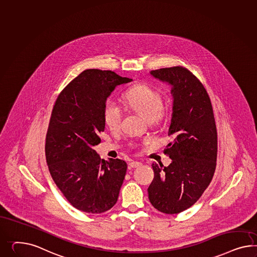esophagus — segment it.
Returning <instances> with one entry per match:
<instances>
[{
    "instance_id": "esophagus-1",
    "label": "esophagus",
    "mask_w": 257,
    "mask_h": 257,
    "mask_svg": "<svg viewBox=\"0 0 257 257\" xmlns=\"http://www.w3.org/2000/svg\"><path fill=\"white\" fill-rule=\"evenodd\" d=\"M141 166V163L140 162H137V161H132L129 163V167H133V168H136V167H139Z\"/></svg>"
}]
</instances>
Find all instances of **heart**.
<instances>
[{
	"instance_id": "1",
	"label": "heart",
	"mask_w": 257,
	"mask_h": 257,
	"mask_svg": "<svg viewBox=\"0 0 257 257\" xmlns=\"http://www.w3.org/2000/svg\"><path fill=\"white\" fill-rule=\"evenodd\" d=\"M122 103L146 118L149 122L157 121L165 111L162 94L144 83L135 84L126 90L122 95ZM103 114L106 126L112 131L118 130L122 118V112L118 104L112 100H107L104 105Z\"/></svg>"
}]
</instances>
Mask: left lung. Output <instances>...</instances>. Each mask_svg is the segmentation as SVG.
<instances>
[{"label": "left lung", "mask_w": 257, "mask_h": 257, "mask_svg": "<svg viewBox=\"0 0 257 257\" xmlns=\"http://www.w3.org/2000/svg\"><path fill=\"white\" fill-rule=\"evenodd\" d=\"M151 75L172 86L168 136L173 140L164 150L171 164H153L149 199L161 212L177 214L192 207L213 178L218 148L215 118L207 90L187 68H161Z\"/></svg>", "instance_id": "obj_1"}]
</instances>
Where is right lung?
Returning <instances> with one entry per match:
<instances>
[{
	"label": "right lung",
	"instance_id": "add662e5",
	"mask_svg": "<svg viewBox=\"0 0 257 257\" xmlns=\"http://www.w3.org/2000/svg\"><path fill=\"white\" fill-rule=\"evenodd\" d=\"M132 79L110 70L87 69L56 100L46 138V159L57 187L67 201L87 213H103L118 200L127 164L101 159L92 149L104 132L106 98Z\"/></svg>",
	"mask_w": 257,
	"mask_h": 257
}]
</instances>
